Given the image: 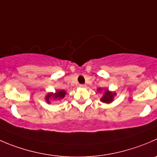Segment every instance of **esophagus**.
Returning <instances> with one entry per match:
<instances>
[{"label": "esophagus", "instance_id": "obj_1", "mask_svg": "<svg viewBox=\"0 0 157 157\" xmlns=\"http://www.w3.org/2000/svg\"><path fill=\"white\" fill-rule=\"evenodd\" d=\"M79 86H80V87H81V88H85V87H86V85H85V84H80V85H79Z\"/></svg>", "mask_w": 157, "mask_h": 157}]
</instances>
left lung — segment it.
Returning a JSON list of instances; mask_svg holds the SVG:
<instances>
[{
  "instance_id": "1",
  "label": "left lung",
  "mask_w": 157,
  "mask_h": 157,
  "mask_svg": "<svg viewBox=\"0 0 157 157\" xmlns=\"http://www.w3.org/2000/svg\"><path fill=\"white\" fill-rule=\"evenodd\" d=\"M100 90H102L101 88H98V89H97V91ZM115 95V92H111L109 90H106L104 91V93H103V97H102V98L100 99V100H101V102H103V103H109L113 100V97Z\"/></svg>"
}]
</instances>
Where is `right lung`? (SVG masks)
Here are the masks:
<instances>
[{
    "label": "right lung",
    "mask_w": 157,
    "mask_h": 157,
    "mask_svg": "<svg viewBox=\"0 0 157 157\" xmlns=\"http://www.w3.org/2000/svg\"><path fill=\"white\" fill-rule=\"evenodd\" d=\"M66 91L63 90H60L56 91V93H48L47 94L46 97H45V100H46L47 103H51V100H61V99L64 98L65 95H66Z\"/></svg>",
    "instance_id": "add662e5"
}]
</instances>
